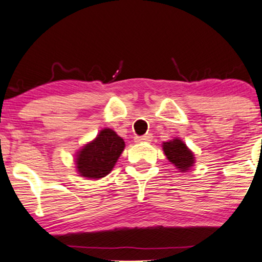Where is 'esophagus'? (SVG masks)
Segmentation results:
<instances>
[{
    "instance_id": "1",
    "label": "esophagus",
    "mask_w": 262,
    "mask_h": 262,
    "mask_svg": "<svg viewBox=\"0 0 262 262\" xmlns=\"http://www.w3.org/2000/svg\"><path fill=\"white\" fill-rule=\"evenodd\" d=\"M151 139H152L151 134H145L143 135V137L135 138V141H137V143H149V141H151Z\"/></svg>"
}]
</instances>
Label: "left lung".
<instances>
[{"mask_svg":"<svg viewBox=\"0 0 262 262\" xmlns=\"http://www.w3.org/2000/svg\"><path fill=\"white\" fill-rule=\"evenodd\" d=\"M162 149H164L165 155H166L167 160L171 164L176 166L177 170L181 172H186L187 170H191V167L194 164V155L193 152L189 150L186 144L181 139L175 138V139L170 141H165L162 143Z\"/></svg>","mask_w":262,"mask_h":262,"instance_id":"1","label":"left lung"}]
</instances>
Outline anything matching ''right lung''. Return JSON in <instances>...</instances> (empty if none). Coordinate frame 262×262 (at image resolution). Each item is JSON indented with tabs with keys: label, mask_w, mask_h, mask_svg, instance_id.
Listing matches in <instances>:
<instances>
[{
	"label": "right lung",
	"mask_w": 262,
	"mask_h": 262,
	"mask_svg": "<svg viewBox=\"0 0 262 262\" xmlns=\"http://www.w3.org/2000/svg\"><path fill=\"white\" fill-rule=\"evenodd\" d=\"M124 140L112 129L104 128L97 137L76 154V169L80 176L100 180L112 171L124 150Z\"/></svg>",
	"instance_id": "add662e5"
}]
</instances>
